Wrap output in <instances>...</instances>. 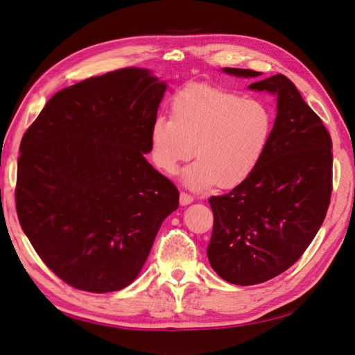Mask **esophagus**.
<instances>
[{
    "instance_id": "obj_1",
    "label": "esophagus",
    "mask_w": 355,
    "mask_h": 355,
    "mask_svg": "<svg viewBox=\"0 0 355 355\" xmlns=\"http://www.w3.org/2000/svg\"><path fill=\"white\" fill-rule=\"evenodd\" d=\"M192 201H194V197L189 196L188 192H185V191L180 192V204H182V206H187V204H189Z\"/></svg>"
}]
</instances>
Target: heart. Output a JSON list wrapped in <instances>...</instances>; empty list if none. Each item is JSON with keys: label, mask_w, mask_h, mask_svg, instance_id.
<instances>
[{"label": "heart", "mask_w": 355, "mask_h": 355, "mask_svg": "<svg viewBox=\"0 0 355 355\" xmlns=\"http://www.w3.org/2000/svg\"><path fill=\"white\" fill-rule=\"evenodd\" d=\"M171 118L158 116L149 130L151 158L157 168L173 175L194 154L182 179L192 189L218 182L240 185L262 161L270 145L274 118L257 99L211 84H188L171 99Z\"/></svg>", "instance_id": "obj_1"}]
</instances>
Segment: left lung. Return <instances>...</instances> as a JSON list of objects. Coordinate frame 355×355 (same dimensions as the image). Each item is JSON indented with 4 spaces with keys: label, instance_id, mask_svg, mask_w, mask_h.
Returning <instances> with one entry per match:
<instances>
[{
    "label": "left lung",
    "instance_id": "left-lung-1",
    "mask_svg": "<svg viewBox=\"0 0 355 355\" xmlns=\"http://www.w3.org/2000/svg\"><path fill=\"white\" fill-rule=\"evenodd\" d=\"M223 71L256 78L252 90L277 94L271 141L259 166L228 194L209 200L211 268L225 282L253 286L288 270L323 223L331 196V137L283 73L261 80L252 69Z\"/></svg>",
    "mask_w": 355,
    "mask_h": 355
}]
</instances>
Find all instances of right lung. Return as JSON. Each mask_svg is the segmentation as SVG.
<instances>
[{"label": "right lung", "instance_id": "add662e5", "mask_svg": "<svg viewBox=\"0 0 355 355\" xmlns=\"http://www.w3.org/2000/svg\"><path fill=\"white\" fill-rule=\"evenodd\" d=\"M166 87L142 68L87 78L53 96L22 137L20 227L73 288L127 287L179 206L173 182L144 157Z\"/></svg>", "mask_w": 355, "mask_h": 355}]
</instances>
